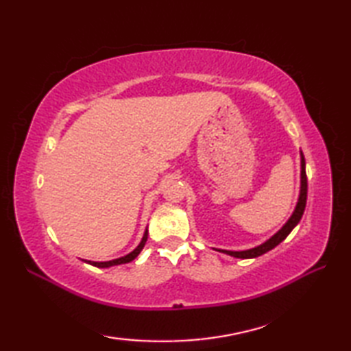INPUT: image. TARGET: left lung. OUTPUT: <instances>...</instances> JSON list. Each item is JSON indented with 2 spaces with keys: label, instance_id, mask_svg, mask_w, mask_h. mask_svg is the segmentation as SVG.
Here are the masks:
<instances>
[{
  "label": "left lung",
  "instance_id": "8db88e82",
  "mask_svg": "<svg viewBox=\"0 0 351 351\" xmlns=\"http://www.w3.org/2000/svg\"><path fill=\"white\" fill-rule=\"evenodd\" d=\"M306 199H308V176H306V167H304V156L302 154V187H300V196H299V202H297L295 210L291 215L289 220L283 225V228L279 230L278 234H274L270 240H267L264 244L258 245L255 249H249V250H243V252H232V250H220L223 253H228L230 256H235V258H243V259H247V258H256L264 255L268 250L274 249L276 245L279 243H282L285 238L289 235L291 230H293L297 223L300 221L302 215L304 213V206H306Z\"/></svg>",
  "mask_w": 351,
  "mask_h": 351
}]
</instances>
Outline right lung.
I'll list each match as a JSON object with an SVG mask.
<instances>
[{
	"instance_id": "1",
	"label": "right lung",
	"mask_w": 351,
	"mask_h": 351,
	"mask_svg": "<svg viewBox=\"0 0 351 351\" xmlns=\"http://www.w3.org/2000/svg\"><path fill=\"white\" fill-rule=\"evenodd\" d=\"M146 240H147V230L145 232L143 238H141V241H140V244L137 245V247L134 249L131 253H128V255H126V256L117 258V259H113V261H107V263H93V261H86V263H88L90 265H95V267H99V268H107V267H111V265H119V264L131 263L132 259H136L138 256V253L141 252V249L145 247Z\"/></svg>"
}]
</instances>
